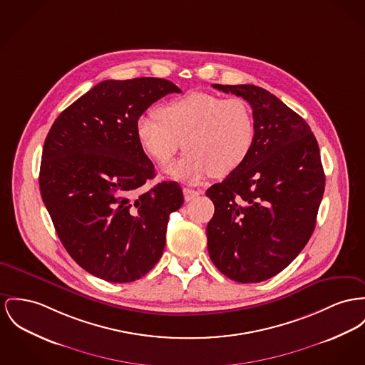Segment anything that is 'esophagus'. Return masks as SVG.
<instances>
[{"label": "esophagus", "instance_id": "obj_1", "mask_svg": "<svg viewBox=\"0 0 365 365\" xmlns=\"http://www.w3.org/2000/svg\"><path fill=\"white\" fill-rule=\"evenodd\" d=\"M182 192H184V199L187 200V202H190V200H192L195 199L199 192L197 191H195V190H191V188H184L182 190Z\"/></svg>", "mask_w": 365, "mask_h": 365}]
</instances>
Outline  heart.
I'll use <instances>...</instances> for the list:
<instances>
[{
  "label": "heart",
  "mask_w": 365,
  "mask_h": 365,
  "mask_svg": "<svg viewBox=\"0 0 365 365\" xmlns=\"http://www.w3.org/2000/svg\"><path fill=\"white\" fill-rule=\"evenodd\" d=\"M135 135L159 165L170 162L184 141L185 155L166 173L199 184L212 173L224 177L242 166L255 144L256 124L250 106L241 98L192 93L165 103L158 115H141Z\"/></svg>",
  "instance_id": "1"
}]
</instances>
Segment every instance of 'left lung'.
Here are the masks:
<instances>
[{
    "instance_id": "left-lung-1",
    "label": "left lung",
    "mask_w": 365,
    "mask_h": 365,
    "mask_svg": "<svg viewBox=\"0 0 365 365\" xmlns=\"http://www.w3.org/2000/svg\"><path fill=\"white\" fill-rule=\"evenodd\" d=\"M213 87L250 103L256 137L242 166L206 191L215 203L207 249L230 279L262 282L288 267L314 231L325 188L319 148L304 119L267 90Z\"/></svg>"
}]
</instances>
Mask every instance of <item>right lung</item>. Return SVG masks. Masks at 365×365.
<instances>
[{
	"label": "right lung",
	"instance_id": "obj_1",
	"mask_svg": "<svg viewBox=\"0 0 365 365\" xmlns=\"http://www.w3.org/2000/svg\"><path fill=\"white\" fill-rule=\"evenodd\" d=\"M181 90L165 78L105 80L74 101L44 143L40 192L74 262L109 282H133L159 262L169 216L184 203L175 181L146 192L153 163L135 135L146 109Z\"/></svg>",
	"mask_w": 365,
	"mask_h": 365
}]
</instances>
